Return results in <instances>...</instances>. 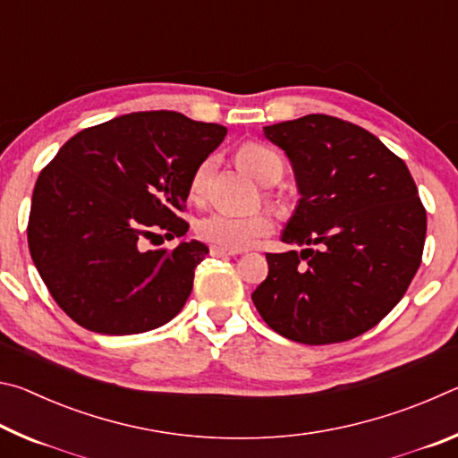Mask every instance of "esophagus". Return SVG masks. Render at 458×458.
Here are the masks:
<instances>
[{"mask_svg":"<svg viewBox=\"0 0 458 458\" xmlns=\"http://www.w3.org/2000/svg\"><path fill=\"white\" fill-rule=\"evenodd\" d=\"M210 254L212 257H236L238 250H226V248H220V246H212L210 248Z\"/></svg>","mask_w":458,"mask_h":458,"instance_id":"1","label":"esophagus"}]
</instances>
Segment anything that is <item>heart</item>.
<instances>
[{
    "instance_id": "1",
    "label": "heart",
    "mask_w": 458,
    "mask_h": 458,
    "mask_svg": "<svg viewBox=\"0 0 458 458\" xmlns=\"http://www.w3.org/2000/svg\"><path fill=\"white\" fill-rule=\"evenodd\" d=\"M238 164L262 185H273L284 174V161L275 149L262 143H246L238 149ZM216 172V157L199 161L190 177V199L204 201L210 191L212 175ZM199 238L226 250H244L259 242L262 236L273 232V218L268 212H257L248 216H232L226 212H212L199 218L196 224Z\"/></svg>"
}]
</instances>
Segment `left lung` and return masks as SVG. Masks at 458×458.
<instances>
[{"label": "left lung", "mask_w": 458, "mask_h": 458, "mask_svg": "<svg viewBox=\"0 0 458 458\" xmlns=\"http://www.w3.org/2000/svg\"><path fill=\"white\" fill-rule=\"evenodd\" d=\"M291 159L301 199L252 293L270 329L297 344H339L398 305L422 260L426 210L408 167L369 131L329 114L265 127Z\"/></svg>", "instance_id": "obj_1"}]
</instances>
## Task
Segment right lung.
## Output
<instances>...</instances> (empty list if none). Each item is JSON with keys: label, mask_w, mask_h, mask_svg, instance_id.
Returning <instances> with one entry per match:
<instances>
[{"label": "right lung", "mask_w": 458, "mask_h": 458, "mask_svg": "<svg viewBox=\"0 0 458 458\" xmlns=\"http://www.w3.org/2000/svg\"><path fill=\"white\" fill-rule=\"evenodd\" d=\"M226 127L175 111L114 117L76 133L38 175L28 222L30 254L58 307L105 335L157 329L182 311L208 246L141 250L165 230L182 238L193 169Z\"/></svg>", "instance_id": "right-lung-1"}]
</instances>
